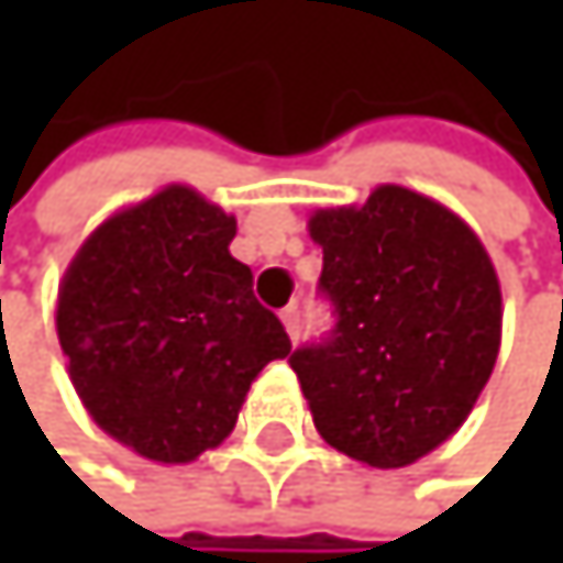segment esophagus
Segmentation results:
<instances>
[{"instance_id": "1", "label": "esophagus", "mask_w": 563, "mask_h": 563, "mask_svg": "<svg viewBox=\"0 0 563 563\" xmlns=\"http://www.w3.org/2000/svg\"><path fill=\"white\" fill-rule=\"evenodd\" d=\"M279 320H284V328H287L290 341H297V338H300V310H297V307H287L284 313H279Z\"/></svg>"}]
</instances>
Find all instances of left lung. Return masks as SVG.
Instances as JSON below:
<instances>
[{
	"instance_id": "left-lung-1",
	"label": "left lung",
	"mask_w": 563,
	"mask_h": 563,
	"mask_svg": "<svg viewBox=\"0 0 563 563\" xmlns=\"http://www.w3.org/2000/svg\"><path fill=\"white\" fill-rule=\"evenodd\" d=\"M320 294L334 331L290 354L323 442L398 470L456 432L500 354V279L445 206L382 185L364 206L317 209Z\"/></svg>"
}]
</instances>
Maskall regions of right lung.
Segmentation results:
<instances>
[{"mask_svg": "<svg viewBox=\"0 0 563 563\" xmlns=\"http://www.w3.org/2000/svg\"><path fill=\"white\" fill-rule=\"evenodd\" d=\"M235 219L168 185L90 232L59 284L56 334L90 419L137 456L191 463L240 419L256 375L290 354Z\"/></svg>", "mask_w": 563, "mask_h": 563, "instance_id": "right-lung-1", "label": "right lung"}]
</instances>
